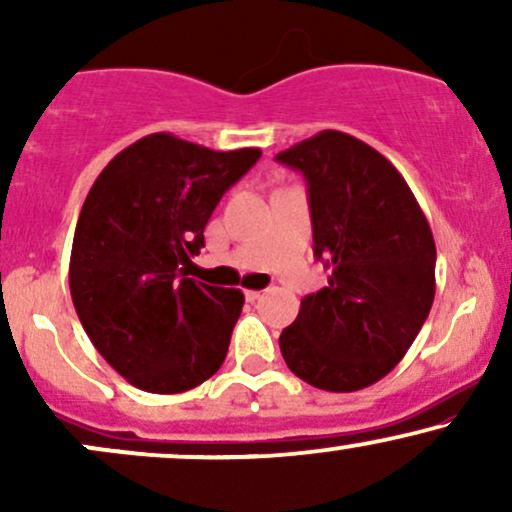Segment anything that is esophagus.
Listing matches in <instances>:
<instances>
[{"mask_svg": "<svg viewBox=\"0 0 512 512\" xmlns=\"http://www.w3.org/2000/svg\"><path fill=\"white\" fill-rule=\"evenodd\" d=\"M245 298H248L250 303L260 301V298H262V291H245Z\"/></svg>", "mask_w": 512, "mask_h": 512, "instance_id": "esophagus-1", "label": "esophagus"}]
</instances>
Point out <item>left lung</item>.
<instances>
[{
  "mask_svg": "<svg viewBox=\"0 0 512 512\" xmlns=\"http://www.w3.org/2000/svg\"><path fill=\"white\" fill-rule=\"evenodd\" d=\"M276 161L303 173L313 252L332 272L281 332V356L320 390H363L402 361L431 313V226L399 170L351 134L325 129Z\"/></svg>",
  "mask_w": 512,
  "mask_h": 512,
  "instance_id": "1",
  "label": "left lung"
}]
</instances>
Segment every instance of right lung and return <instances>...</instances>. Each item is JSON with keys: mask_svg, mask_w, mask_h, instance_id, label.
Listing matches in <instances>:
<instances>
[{"mask_svg": "<svg viewBox=\"0 0 512 512\" xmlns=\"http://www.w3.org/2000/svg\"><path fill=\"white\" fill-rule=\"evenodd\" d=\"M260 156L156 132L93 182L76 221L69 289L98 354L139 390L175 395L221 368L245 298L195 281L190 267L223 192Z\"/></svg>", "mask_w": 512, "mask_h": 512, "instance_id": "right-lung-1", "label": "right lung"}]
</instances>
